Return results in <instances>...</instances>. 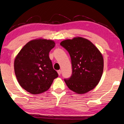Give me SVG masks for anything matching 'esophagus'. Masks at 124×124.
I'll return each instance as SVG.
<instances>
[{
    "label": "esophagus",
    "mask_w": 124,
    "mask_h": 124,
    "mask_svg": "<svg viewBox=\"0 0 124 124\" xmlns=\"http://www.w3.org/2000/svg\"><path fill=\"white\" fill-rule=\"evenodd\" d=\"M57 73L58 74V75H60L61 74V70H57Z\"/></svg>",
    "instance_id": "esophagus-1"
}]
</instances>
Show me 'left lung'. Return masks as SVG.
Wrapping results in <instances>:
<instances>
[{
	"mask_svg": "<svg viewBox=\"0 0 124 124\" xmlns=\"http://www.w3.org/2000/svg\"><path fill=\"white\" fill-rule=\"evenodd\" d=\"M71 57L73 74L64 79L71 91L78 94L93 89L99 82L103 70V58L93 43L81 37L67 39L60 43Z\"/></svg>",
	"mask_w": 124,
	"mask_h": 124,
	"instance_id": "1",
	"label": "left lung"
}]
</instances>
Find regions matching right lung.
<instances>
[{"label": "right lung", "instance_id": "1", "mask_svg": "<svg viewBox=\"0 0 124 124\" xmlns=\"http://www.w3.org/2000/svg\"><path fill=\"white\" fill-rule=\"evenodd\" d=\"M55 46L53 40L35 39L27 43L16 56V76L19 85L29 93L39 94L48 91L58 77L49 57Z\"/></svg>", "mask_w": 124, "mask_h": 124}]
</instances>
